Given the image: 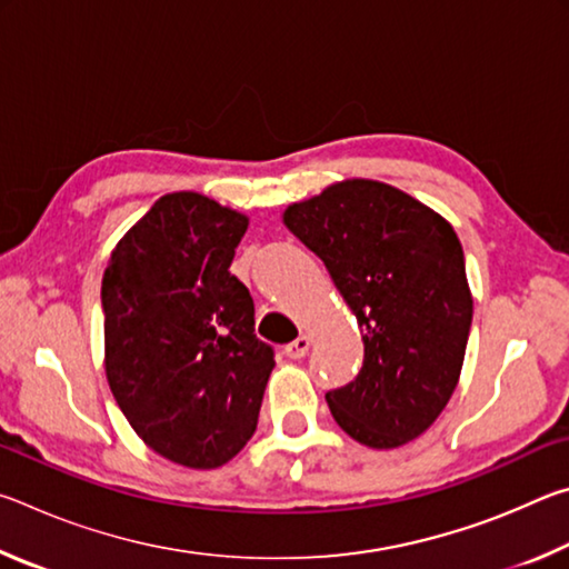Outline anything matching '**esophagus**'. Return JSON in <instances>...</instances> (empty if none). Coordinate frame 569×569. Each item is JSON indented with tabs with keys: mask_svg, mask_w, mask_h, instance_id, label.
Segmentation results:
<instances>
[{
	"mask_svg": "<svg viewBox=\"0 0 569 569\" xmlns=\"http://www.w3.org/2000/svg\"><path fill=\"white\" fill-rule=\"evenodd\" d=\"M308 349H311V339H308V336H298L296 341L286 346V356L288 359H303Z\"/></svg>",
	"mask_w": 569,
	"mask_h": 569,
	"instance_id": "1",
	"label": "esophagus"
}]
</instances>
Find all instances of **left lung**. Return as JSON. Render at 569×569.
Here are the masks:
<instances>
[{
  "label": "left lung",
  "mask_w": 569,
  "mask_h": 569,
  "mask_svg": "<svg viewBox=\"0 0 569 569\" xmlns=\"http://www.w3.org/2000/svg\"><path fill=\"white\" fill-rule=\"evenodd\" d=\"M283 223L329 268L363 333L361 371L326 393L336 423L371 449L417 439L455 393L469 339L455 228L377 180L336 182L288 206Z\"/></svg>",
  "instance_id": "obj_1"
}]
</instances>
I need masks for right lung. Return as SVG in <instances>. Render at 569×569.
<instances>
[{"label":"right lung","mask_w":569,"mask_h":569,"mask_svg":"<svg viewBox=\"0 0 569 569\" xmlns=\"http://www.w3.org/2000/svg\"><path fill=\"white\" fill-rule=\"evenodd\" d=\"M248 218L200 192L162 196L102 276L104 373L124 419L176 465L216 469L253 437L273 349L230 273Z\"/></svg>","instance_id":"obj_1"}]
</instances>
